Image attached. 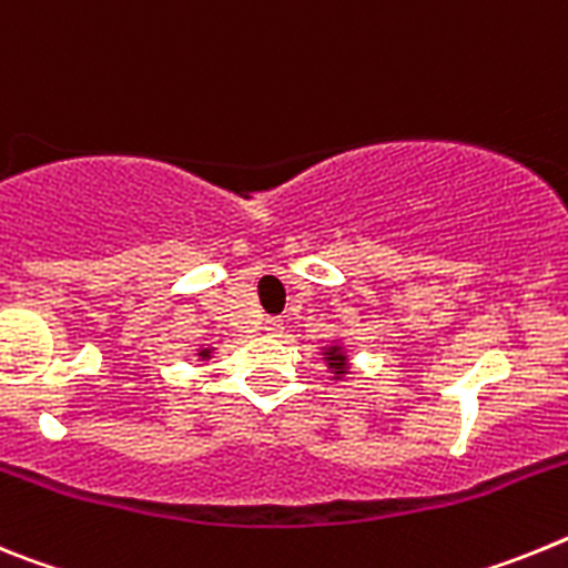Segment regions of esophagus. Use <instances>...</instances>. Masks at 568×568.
<instances>
[{
  "instance_id": "obj_1",
  "label": "esophagus",
  "mask_w": 568,
  "mask_h": 568,
  "mask_svg": "<svg viewBox=\"0 0 568 568\" xmlns=\"http://www.w3.org/2000/svg\"><path fill=\"white\" fill-rule=\"evenodd\" d=\"M264 333H267L270 338H278V335L284 333V324H281V318H267V321H264Z\"/></svg>"
}]
</instances>
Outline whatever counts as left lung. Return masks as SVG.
I'll use <instances>...</instances> for the list:
<instances>
[{
	"label": "left lung",
	"instance_id": "left-lung-1",
	"mask_svg": "<svg viewBox=\"0 0 568 568\" xmlns=\"http://www.w3.org/2000/svg\"><path fill=\"white\" fill-rule=\"evenodd\" d=\"M321 361L327 364L333 381H344L349 375V353H346V344H341V341L321 346Z\"/></svg>",
	"mask_w": 568,
	"mask_h": 568
}]
</instances>
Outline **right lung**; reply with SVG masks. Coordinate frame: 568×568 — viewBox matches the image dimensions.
<instances>
[{
  "mask_svg": "<svg viewBox=\"0 0 568 568\" xmlns=\"http://www.w3.org/2000/svg\"><path fill=\"white\" fill-rule=\"evenodd\" d=\"M213 353H215L213 346H199V349H195V358H199V361H210V358H213Z\"/></svg>",
  "mask_w": 568,
  "mask_h": 568,
  "instance_id": "1",
  "label": "right lung"
}]
</instances>
